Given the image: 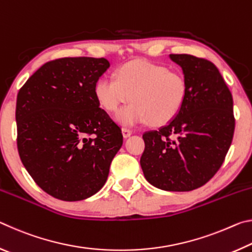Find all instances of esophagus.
Returning a JSON list of instances; mask_svg holds the SVG:
<instances>
[{
  "instance_id": "34e87169",
  "label": "esophagus",
  "mask_w": 252,
  "mask_h": 252,
  "mask_svg": "<svg viewBox=\"0 0 252 252\" xmlns=\"http://www.w3.org/2000/svg\"><path fill=\"white\" fill-rule=\"evenodd\" d=\"M122 134H123V136H125L126 139L129 138V136L132 134V130L126 129V127H123V129H122Z\"/></svg>"
}]
</instances>
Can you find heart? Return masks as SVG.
I'll use <instances>...</instances> for the list:
<instances>
[{
	"label": "heart",
	"mask_w": 252,
	"mask_h": 252,
	"mask_svg": "<svg viewBox=\"0 0 252 252\" xmlns=\"http://www.w3.org/2000/svg\"><path fill=\"white\" fill-rule=\"evenodd\" d=\"M187 81L181 73L156 63L135 60L120 66L112 75H103L94 84V95L103 109L116 111V120L123 126L150 122L162 126L176 118L187 99Z\"/></svg>",
	"instance_id": "b5f03b06"
}]
</instances>
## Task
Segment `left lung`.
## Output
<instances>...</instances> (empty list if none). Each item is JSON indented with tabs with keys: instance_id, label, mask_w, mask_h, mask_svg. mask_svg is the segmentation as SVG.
<instances>
[{
	"instance_id": "left-lung-1",
	"label": "left lung",
	"mask_w": 252,
	"mask_h": 252,
	"mask_svg": "<svg viewBox=\"0 0 252 252\" xmlns=\"http://www.w3.org/2000/svg\"><path fill=\"white\" fill-rule=\"evenodd\" d=\"M169 57L182 69L187 99L172 121L142 135L140 164L152 186L183 192L206 185L223 163L234 131L233 101L213 63L189 54Z\"/></svg>"
}]
</instances>
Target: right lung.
Returning <instances> with one entry per match:
<instances>
[{
	"label": "right lung",
	"mask_w": 252,
	"mask_h": 252,
	"mask_svg": "<svg viewBox=\"0 0 252 252\" xmlns=\"http://www.w3.org/2000/svg\"><path fill=\"white\" fill-rule=\"evenodd\" d=\"M103 58H63L31 75L16 99L18 150L42 190L63 201L96 193L123 143L121 129L94 95Z\"/></svg>",
	"instance_id": "add662e5"
}]
</instances>
